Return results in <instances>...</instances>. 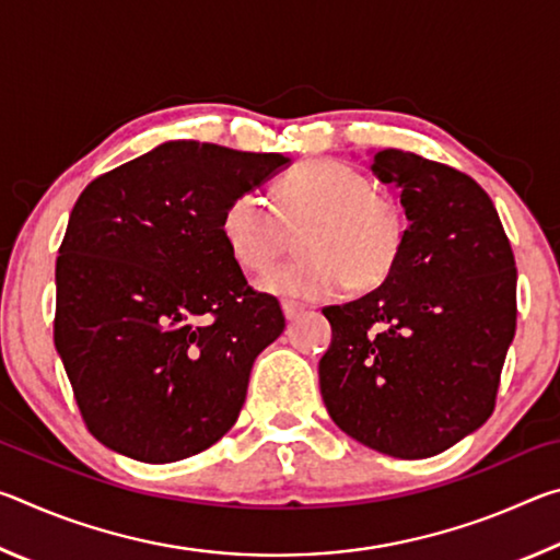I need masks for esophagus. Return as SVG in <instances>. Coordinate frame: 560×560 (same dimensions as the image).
I'll return each instance as SVG.
<instances>
[{"label":"esophagus","mask_w":560,"mask_h":560,"mask_svg":"<svg viewBox=\"0 0 560 560\" xmlns=\"http://www.w3.org/2000/svg\"><path fill=\"white\" fill-rule=\"evenodd\" d=\"M281 308H283V316H287V320H296L303 311V303H296V301H283L281 303Z\"/></svg>","instance_id":"esophagus-1"}]
</instances>
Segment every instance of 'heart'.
<instances>
[{"label": "heart", "mask_w": 560, "mask_h": 560, "mask_svg": "<svg viewBox=\"0 0 560 560\" xmlns=\"http://www.w3.org/2000/svg\"><path fill=\"white\" fill-rule=\"evenodd\" d=\"M222 240L244 271L269 269L299 232L301 252L269 271L261 289L291 299H330L350 283L373 289L395 269L405 246V214L390 195L371 189L340 160H308L273 185V207L257 192L226 202Z\"/></svg>", "instance_id": "1"}]
</instances>
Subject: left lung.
<instances>
[{"mask_svg":"<svg viewBox=\"0 0 560 560\" xmlns=\"http://www.w3.org/2000/svg\"><path fill=\"white\" fill-rule=\"evenodd\" d=\"M400 189L407 234L381 287L326 306L318 363L326 410L350 438L397 459L450 450L489 420L516 330V264L494 202L469 175L377 150Z\"/></svg>","mask_w":560,"mask_h":560,"instance_id":"left-lung-1","label":"left lung"}]
</instances>
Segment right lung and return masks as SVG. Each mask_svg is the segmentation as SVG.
Listing matches in <instances>:
<instances>
[{
	"mask_svg": "<svg viewBox=\"0 0 560 560\" xmlns=\"http://www.w3.org/2000/svg\"><path fill=\"white\" fill-rule=\"evenodd\" d=\"M291 158L167 140L75 200L56 259L54 343L93 438L148 464L230 432L257 355L281 336L222 240L226 202Z\"/></svg>",
	"mask_w": 560,
	"mask_h": 560,
	"instance_id": "1",
	"label": "right lung"
}]
</instances>
